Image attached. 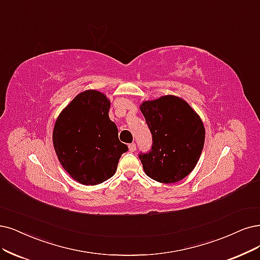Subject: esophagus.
<instances>
[{
    "instance_id": "esophagus-1",
    "label": "esophagus",
    "mask_w": 260,
    "mask_h": 260,
    "mask_svg": "<svg viewBox=\"0 0 260 260\" xmlns=\"http://www.w3.org/2000/svg\"><path fill=\"white\" fill-rule=\"evenodd\" d=\"M128 149H129V151L131 152H135L136 151V145H135V143H129V145H128Z\"/></svg>"
}]
</instances>
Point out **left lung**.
Instances as JSON below:
<instances>
[{
  "mask_svg": "<svg viewBox=\"0 0 260 260\" xmlns=\"http://www.w3.org/2000/svg\"><path fill=\"white\" fill-rule=\"evenodd\" d=\"M140 110L152 135L150 151L138 154L147 176L160 183L184 179L204 149L205 127L198 114L172 95L145 102Z\"/></svg>",
  "mask_w": 260,
  "mask_h": 260,
  "instance_id": "1",
  "label": "left lung"
}]
</instances>
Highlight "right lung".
<instances>
[{"mask_svg":"<svg viewBox=\"0 0 260 260\" xmlns=\"http://www.w3.org/2000/svg\"><path fill=\"white\" fill-rule=\"evenodd\" d=\"M110 102L98 91L77 95L61 112L53 129L54 150L63 168L84 185L110 179L128 147L110 119Z\"/></svg>","mask_w":260,"mask_h":260,"instance_id":"obj_1","label":"right lung"}]
</instances>
